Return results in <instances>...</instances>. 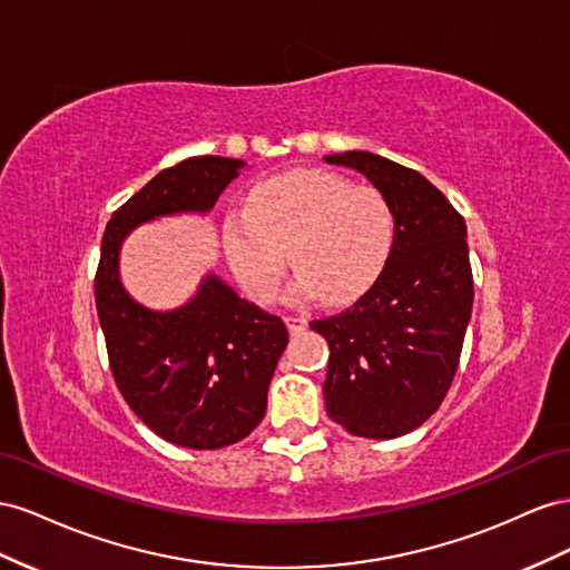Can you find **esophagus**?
<instances>
[{"label": "esophagus", "mask_w": 570, "mask_h": 570, "mask_svg": "<svg viewBox=\"0 0 570 570\" xmlns=\"http://www.w3.org/2000/svg\"><path fill=\"white\" fill-rule=\"evenodd\" d=\"M286 327L291 334H301L307 327L305 317H286Z\"/></svg>", "instance_id": "34e87169"}]
</instances>
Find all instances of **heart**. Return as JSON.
Masks as SVG:
<instances>
[{
    "instance_id": "b5f03b06",
    "label": "heart",
    "mask_w": 570,
    "mask_h": 570,
    "mask_svg": "<svg viewBox=\"0 0 570 570\" xmlns=\"http://www.w3.org/2000/svg\"><path fill=\"white\" fill-rule=\"evenodd\" d=\"M394 234V213L380 190L320 169L257 184L248 209H229L222 224L229 267L257 303L276 296L288 257L298 272L294 296L317 294L324 303L357 298L380 279Z\"/></svg>"
}]
</instances>
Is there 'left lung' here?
<instances>
[{
    "instance_id": "1",
    "label": "left lung",
    "mask_w": 570,
    "mask_h": 570,
    "mask_svg": "<svg viewBox=\"0 0 570 570\" xmlns=\"http://www.w3.org/2000/svg\"><path fill=\"white\" fill-rule=\"evenodd\" d=\"M324 161L351 167L394 213V248L380 279L348 311L311 327L330 344L324 405L355 436L394 439L420 428L459 367L473 311L463 217L425 176L375 153Z\"/></svg>"
}]
</instances>
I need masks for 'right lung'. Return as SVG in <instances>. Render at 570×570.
Segmentation results:
<instances>
[{"mask_svg": "<svg viewBox=\"0 0 570 570\" xmlns=\"http://www.w3.org/2000/svg\"><path fill=\"white\" fill-rule=\"evenodd\" d=\"M243 165L203 155L159 171L111 215L95 276L97 317L121 396L155 434L198 451L236 444L259 425L288 332L282 317L240 298L213 272L174 311L145 307L121 284L119 255L140 224L207 215Z\"/></svg>", "mask_w": 570, "mask_h": 570, "instance_id": "right-lung-1", "label": "right lung"}]
</instances>
